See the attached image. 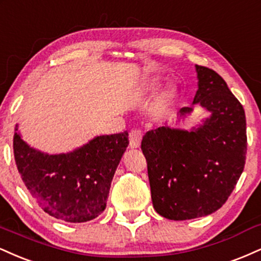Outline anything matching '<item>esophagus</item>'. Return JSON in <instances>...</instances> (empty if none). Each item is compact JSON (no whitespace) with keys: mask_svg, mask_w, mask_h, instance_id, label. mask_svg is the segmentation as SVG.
Wrapping results in <instances>:
<instances>
[{"mask_svg":"<svg viewBox=\"0 0 261 261\" xmlns=\"http://www.w3.org/2000/svg\"><path fill=\"white\" fill-rule=\"evenodd\" d=\"M143 133L139 128H133L129 132V146L132 149H137L140 146V142H142Z\"/></svg>","mask_w":261,"mask_h":261,"instance_id":"34e87169","label":"esophagus"}]
</instances>
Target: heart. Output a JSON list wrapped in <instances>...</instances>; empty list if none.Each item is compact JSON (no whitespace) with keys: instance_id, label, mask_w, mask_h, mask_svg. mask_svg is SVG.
Here are the masks:
<instances>
[{"instance_id":"heart-1","label":"heart","mask_w":261,"mask_h":261,"mask_svg":"<svg viewBox=\"0 0 261 261\" xmlns=\"http://www.w3.org/2000/svg\"><path fill=\"white\" fill-rule=\"evenodd\" d=\"M156 87V84H155V83H151V84H150V88H155Z\"/></svg>"}]
</instances>
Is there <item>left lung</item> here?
Listing matches in <instances>:
<instances>
[{"label":"left lung","instance_id":"8db88e82","mask_svg":"<svg viewBox=\"0 0 261 261\" xmlns=\"http://www.w3.org/2000/svg\"><path fill=\"white\" fill-rule=\"evenodd\" d=\"M193 105L210 112L191 130L159 127L146 132L142 150L148 162L152 205L168 220L197 219L219 210L237 185L247 154L243 106L215 70L195 66ZM193 106L179 110L180 117Z\"/></svg>","mask_w":261,"mask_h":261}]
</instances>
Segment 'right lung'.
<instances>
[{"mask_svg": "<svg viewBox=\"0 0 261 261\" xmlns=\"http://www.w3.org/2000/svg\"><path fill=\"white\" fill-rule=\"evenodd\" d=\"M129 140L128 132L95 137L67 154L48 155L21 139L15 124L14 160L34 200L64 222H87L105 210L110 187Z\"/></svg>", "mask_w": 261, "mask_h": 261, "instance_id": "right-lung-1", "label": "right lung"}]
</instances>
